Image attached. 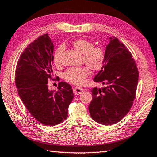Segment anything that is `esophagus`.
I'll return each instance as SVG.
<instances>
[{"label":"esophagus","mask_w":157,"mask_h":157,"mask_svg":"<svg viewBox=\"0 0 157 157\" xmlns=\"http://www.w3.org/2000/svg\"><path fill=\"white\" fill-rule=\"evenodd\" d=\"M83 92V90L82 88V87H76L74 88V93L75 95H79Z\"/></svg>","instance_id":"obj_1"}]
</instances>
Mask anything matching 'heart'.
I'll list each match as a JSON object with an SVG mask.
<instances>
[{
	"label": "heart",
	"instance_id": "b5f03b06",
	"mask_svg": "<svg viewBox=\"0 0 157 157\" xmlns=\"http://www.w3.org/2000/svg\"><path fill=\"white\" fill-rule=\"evenodd\" d=\"M71 46L78 53L83 55V61L90 70L97 71L103 67L105 61V52L102 48L94 47V43L85 39H75L71 42ZM63 46L60 45L53 56L55 65L60 64ZM88 75L86 67H70L63 74V79L74 85H81Z\"/></svg>",
	"mask_w": 157,
	"mask_h": 157
}]
</instances>
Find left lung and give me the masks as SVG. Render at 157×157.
Wrapping results in <instances>:
<instances>
[{"label":"left lung","instance_id":"8db88e82","mask_svg":"<svg viewBox=\"0 0 157 157\" xmlns=\"http://www.w3.org/2000/svg\"><path fill=\"white\" fill-rule=\"evenodd\" d=\"M105 51V61L94 81L105 86L91 89L92 100L89 105L91 117L105 126L119 122L127 114L135 98L138 71L129 50L112 37Z\"/></svg>","mask_w":157,"mask_h":157}]
</instances>
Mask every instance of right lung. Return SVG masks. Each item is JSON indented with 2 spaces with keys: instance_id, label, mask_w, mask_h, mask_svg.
Returning a JSON list of instances; mask_svg holds the SVG:
<instances>
[{
  "instance_id": "obj_1",
  "label": "right lung",
  "mask_w": 157,
  "mask_h": 157,
  "mask_svg": "<svg viewBox=\"0 0 157 157\" xmlns=\"http://www.w3.org/2000/svg\"><path fill=\"white\" fill-rule=\"evenodd\" d=\"M53 49L48 34L40 36L22 53L15 72L21 100L29 113L46 126L63 122L74 98L71 86L67 83L59 82L57 92L48 88V79L53 74Z\"/></svg>"
}]
</instances>
